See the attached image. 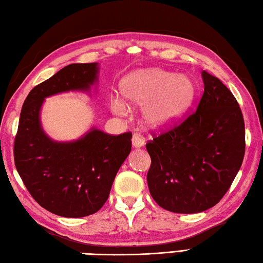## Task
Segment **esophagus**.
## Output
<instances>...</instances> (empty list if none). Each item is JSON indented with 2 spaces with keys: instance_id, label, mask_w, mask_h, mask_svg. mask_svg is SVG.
Wrapping results in <instances>:
<instances>
[{
  "instance_id": "esophagus-1",
  "label": "esophagus",
  "mask_w": 263,
  "mask_h": 263,
  "mask_svg": "<svg viewBox=\"0 0 263 263\" xmlns=\"http://www.w3.org/2000/svg\"><path fill=\"white\" fill-rule=\"evenodd\" d=\"M132 143H133V146H134V148L140 149L144 145L145 139L140 134H134V136H133V139H132Z\"/></svg>"
}]
</instances>
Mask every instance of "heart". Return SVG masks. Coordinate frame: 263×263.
Wrapping results in <instances>:
<instances>
[{
    "instance_id": "1",
    "label": "heart",
    "mask_w": 263,
    "mask_h": 263,
    "mask_svg": "<svg viewBox=\"0 0 263 263\" xmlns=\"http://www.w3.org/2000/svg\"><path fill=\"white\" fill-rule=\"evenodd\" d=\"M129 103L143 105L145 122L155 129L172 126L182 118L194 100L195 87L190 78L165 70H140L129 73L120 84ZM109 107L117 115H126L128 104L117 95L109 96Z\"/></svg>"
}]
</instances>
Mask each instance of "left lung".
I'll use <instances>...</instances> for the list:
<instances>
[{
  "instance_id": "8db88e82",
  "label": "left lung",
  "mask_w": 263,
  "mask_h": 263,
  "mask_svg": "<svg viewBox=\"0 0 263 263\" xmlns=\"http://www.w3.org/2000/svg\"><path fill=\"white\" fill-rule=\"evenodd\" d=\"M204 91L197 108L146 143V176L156 203L172 213H201L229 191L245 155V122L232 92L202 72Z\"/></svg>"
}]
</instances>
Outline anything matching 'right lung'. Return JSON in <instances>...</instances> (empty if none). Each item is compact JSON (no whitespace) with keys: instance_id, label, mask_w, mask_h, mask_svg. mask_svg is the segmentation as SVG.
Listing matches in <instances>:
<instances>
[{"instance_id":"1","label":"right lung","mask_w":263,"mask_h":263,"mask_svg":"<svg viewBox=\"0 0 263 263\" xmlns=\"http://www.w3.org/2000/svg\"><path fill=\"white\" fill-rule=\"evenodd\" d=\"M97 63H71L27 95L13 143L18 173L38 203L62 217H84L107 201L114 178L132 150V133L109 135L92 128L82 139L54 142L40 126L39 112L48 96L89 90Z\"/></svg>"}]
</instances>
